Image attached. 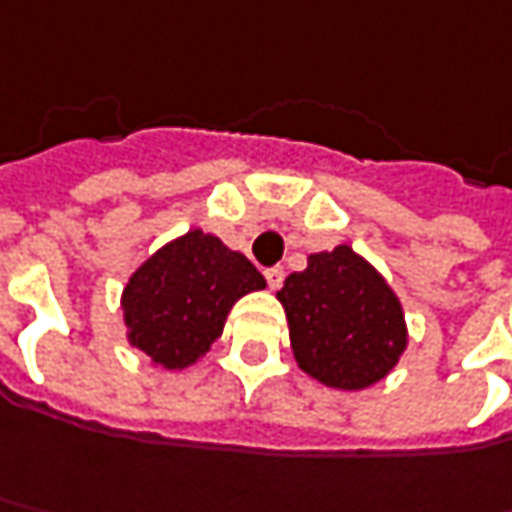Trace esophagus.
I'll list each match as a JSON object with an SVG mask.
<instances>
[{
    "instance_id": "1",
    "label": "esophagus",
    "mask_w": 512,
    "mask_h": 512,
    "mask_svg": "<svg viewBox=\"0 0 512 512\" xmlns=\"http://www.w3.org/2000/svg\"><path fill=\"white\" fill-rule=\"evenodd\" d=\"M283 266H272V269H266V283H269V289H280L283 286Z\"/></svg>"
}]
</instances>
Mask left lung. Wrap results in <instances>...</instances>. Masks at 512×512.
<instances>
[{
  "label": "left lung",
  "instance_id": "obj_1",
  "mask_svg": "<svg viewBox=\"0 0 512 512\" xmlns=\"http://www.w3.org/2000/svg\"><path fill=\"white\" fill-rule=\"evenodd\" d=\"M286 309L297 365L337 391H362L388 377L408 345L402 303L385 277L351 246L309 255L286 277Z\"/></svg>",
  "mask_w": 512,
  "mask_h": 512
}]
</instances>
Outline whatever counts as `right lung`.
Listing matches in <instances>:
<instances>
[{"mask_svg": "<svg viewBox=\"0 0 512 512\" xmlns=\"http://www.w3.org/2000/svg\"><path fill=\"white\" fill-rule=\"evenodd\" d=\"M266 289L263 274L221 238L192 229L147 257L121 294L127 340L152 365L181 371L223 334L232 306Z\"/></svg>", "mask_w": 512, "mask_h": 512, "instance_id": "1", "label": "right lung"}]
</instances>
